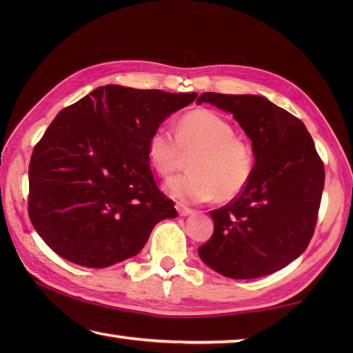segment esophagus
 Returning a JSON list of instances; mask_svg holds the SVG:
<instances>
[{
    "instance_id": "34e87169",
    "label": "esophagus",
    "mask_w": 353,
    "mask_h": 353,
    "mask_svg": "<svg viewBox=\"0 0 353 353\" xmlns=\"http://www.w3.org/2000/svg\"><path fill=\"white\" fill-rule=\"evenodd\" d=\"M176 209H177L179 215H182V216H186V215L192 214V209L188 208L186 205H183V203H177V205H176Z\"/></svg>"
}]
</instances>
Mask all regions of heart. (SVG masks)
<instances>
[{
  "mask_svg": "<svg viewBox=\"0 0 353 353\" xmlns=\"http://www.w3.org/2000/svg\"><path fill=\"white\" fill-rule=\"evenodd\" d=\"M190 172L170 179L167 191L185 201L236 199L249 185L254 152L235 134L226 118L209 109H196L177 123L176 133L157 125L147 141V157L157 174L168 177L190 156Z\"/></svg>",
  "mask_w": 353,
  "mask_h": 353,
  "instance_id": "1",
  "label": "heart"
}]
</instances>
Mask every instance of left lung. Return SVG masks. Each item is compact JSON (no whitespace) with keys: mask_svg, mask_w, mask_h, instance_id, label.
<instances>
[{"mask_svg":"<svg viewBox=\"0 0 353 353\" xmlns=\"http://www.w3.org/2000/svg\"><path fill=\"white\" fill-rule=\"evenodd\" d=\"M230 112L252 139L254 170L229 205L209 212L211 239L201 261L230 279L267 276L308 247L325 186V167L301 119L259 95L205 92L197 104Z\"/></svg>","mask_w":353,"mask_h":353,"instance_id":"obj_1","label":"left lung"}]
</instances>
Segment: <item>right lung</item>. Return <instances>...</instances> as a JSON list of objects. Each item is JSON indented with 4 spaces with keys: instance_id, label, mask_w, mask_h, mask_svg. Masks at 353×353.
I'll use <instances>...</instances> for the list:
<instances>
[{
    "instance_id": "obj_1",
    "label": "right lung",
    "mask_w": 353,
    "mask_h": 353,
    "mask_svg": "<svg viewBox=\"0 0 353 353\" xmlns=\"http://www.w3.org/2000/svg\"><path fill=\"white\" fill-rule=\"evenodd\" d=\"M197 94L106 85L62 109L28 167V215L52 252L103 268L138 254L174 219L147 157L150 134Z\"/></svg>"
}]
</instances>
